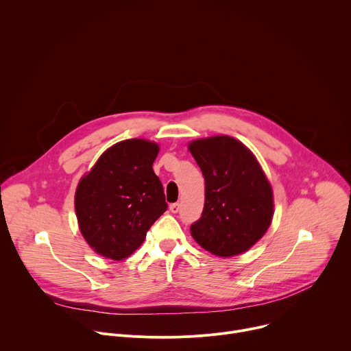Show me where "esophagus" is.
Listing matches in <instances>:
<instances>
[{
    "label": "esophagus",
    "mask_w": 351,
    "mask_h": 351,
    "mask_svg": "<svg viewBox=\"0 0 351 351\" xmlns=\"http://www.w3.org/2000/svg\"><path fill=\"white\" fill-rule=\"evenodd\" d=\"M169 210H171V213L176 214V213H179V210H180V204H179V203H173V204L169 206Z\"/></svg>",
    "instance_id": "esophagus-1"
}]
</instances>
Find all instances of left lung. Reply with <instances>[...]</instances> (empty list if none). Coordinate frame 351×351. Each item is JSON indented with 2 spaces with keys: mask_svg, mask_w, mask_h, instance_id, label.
<instances>
[{
  "mask_svg": "<svg viewBox=\"0 0 351 351\" xmlns=\"http://www.w3.org/2000/svg\"><path fill=\"white\" fill-rule=\"evenodd\" d=\"M189 149L206 180L203 214L190 226L193 239L218 257L247 252L274 215L272 187L257 158L229 136L194 140Z\"/></svg>",
  "mask_w": 351,
  "mask_h": 351,
  "instance_id": "left-lung-1",
  "label": "left lung"
}]
</instances>
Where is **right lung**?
Segmentation results:
<instances>
[{
    "label": "right lung",
    "instance_id": "obj_1",
    "mask_svg": "<svg viewBox=\"0 0 351 351\" xmlns=\"http://www.w3.org/2000/svg\"><path fill=\"white\" fill-rule=\"evenodd\" d=\"M160 147L129 138L110 147L75 193L79 229L94 252L121 261L141 245L167 211L164 187L153 171Z\"/></svg>",
    "mask_w": 351,
    "mask_h": 351
}]
</instances>
